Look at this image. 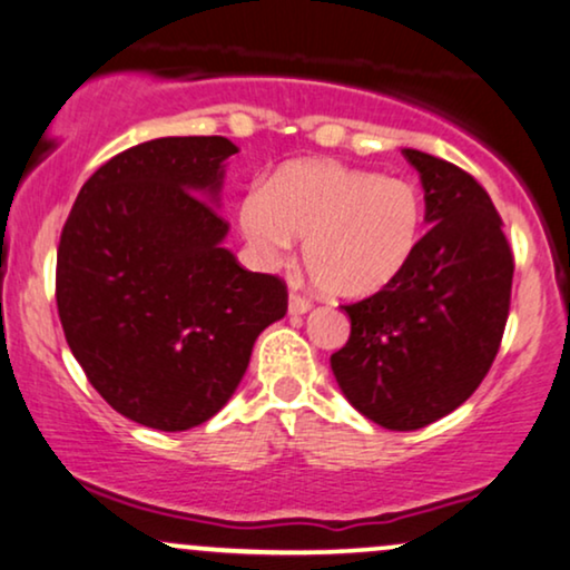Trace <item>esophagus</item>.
Returning a JSON list of instances; mask_svg holds the SVG:
<instances>
[{
    "label": "esophagus",
    "mask_w": 570,
    "mask_h": 570,
    "mask_svg": "<svg viewBox=\"0 0 570 570\" xmlns=\"http://www.w3.org/2000/svg\"><path fill=\"white\" fill-rule=\"evenodd\" d=\"M312 306H314L312 298H306V295H301V293H295V291L291 293V303H287L291 314H306Z\"/></svg>",
    "instance_id": "34e87169"
}]
</instances>
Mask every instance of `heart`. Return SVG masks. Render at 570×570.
Listing matches in <instances>:
<instances>
[{
	"label": "heart",
	"instance_id": "1",
	"mask_svg": "<svg viewBox=\"0 0 570 570\" xmlns=\"http://www.w3.org/2000/svg\"><path fill=\"white\" fill-rule=\"evenodd\" d=\"M240 230L267 264L306 238L308 275L324 293L358 298L401 275L424 233V196L405 177L337 161H293L238 206Z\"/></svg>",
	"mask_w": 570,
	"mask_h": 570
}]
</instances>
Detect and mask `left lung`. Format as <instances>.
<instances>
[{
    "mask_svg": "<svg viewBox=\"0 0 570 570\" xmlns=\"http://www.w3.org/2000/svg\"><path fill=\"white\" fill-rule=\"evenodd\" d=\"M424 186L430 233L393 283L343 303L351 337L330 364L353 409L411 432L463 401L498 356L513 287V250L492 198L465 169L403 149Z\"/></svg>",
    "mask_w": 570,
    "mask_h": 570,
    "instance_id": "8db88e82",
    "label": "left lung"
}]
</instances>
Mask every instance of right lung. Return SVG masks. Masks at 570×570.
Returning a JSON list of instances; mask_svg holds the SVG:
<instances>
[{
	"instance_id": "obj_1",
	"label": "right lung",
	"mask_w": 570,
	"mask_h": 570,
	"mask_svg": "<svg viewBox=\"0 0 570 570\" xmlns=\"http://www.w3.org/2000/svg\"><path fill=\"white\" fill-rule=\"evenodd\" d=\"M222 136L157 138L88 177L57 246V312L72 356L117 413L161 432L230 401L258 332L287 312L277 275L222 248Z\"/></svg>"
}]
</instances>
